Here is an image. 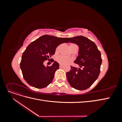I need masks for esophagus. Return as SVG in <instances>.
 <instances>
[{"mask_svg":"<svg viewBox=\"0 0 122 122\" xmlns=\"http://www.w3.org/2000/svg\"><path fill=\"white\" fill-rule=\"evenodd\" d=\"M64 67V65H61V64H60V68H62V67Z\"/></svg>","mask_w":122,"mask_h":122,"instance_id":"34e87169","label":"esophagus"}]
</instances>
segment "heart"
<instances>
[{"label": "heart", "mask_w": 122, "mask_h": 122, "mask_svg": "<svg viewBox=\"0 0 122 122\" xmlns=\"http://www.w3.org/2000/svg\"><path fill=\"white\" fill-rule=\"evenodd\" d=\"M75 44H70V46H72L74 45ZM57 61L59 62L62 64H68L70 63V62L72 61V59L69 57H66L65 56H60L57 58Z\"/></svg>", "instance_id": "b5f03b06"}]
</instances>
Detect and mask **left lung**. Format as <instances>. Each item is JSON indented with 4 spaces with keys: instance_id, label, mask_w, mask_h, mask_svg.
I'll list each match as a JSON object with an SVG mask.
<instances>
[{
    "instance_id": "obj_1",
    "label": "left lung",
    "mask_w": 122,
    "mask_h": 122,
    "mask_svg": "<svg viewBox=\"0 0 122 122\" xmlns=\"http://www.w3.org/2000/svg\"><path fill=\"white\" fill-rule=\"evenodd\" d=\"M68 42L79 47L78 55L75 60L79 68L71 66L66 73L69 83L78 90H84L90 87L97 80L102 64L101 52L95 43L88 38L80 36L67 38Z\"/></svg>"
}]
</instances>
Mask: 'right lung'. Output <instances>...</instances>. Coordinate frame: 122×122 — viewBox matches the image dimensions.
<instances>
[{
  "label": "right lung",
  "instance_id": "1",
  "mask_svg": "<svg viewBox=\"0 0 122 122\" xmlns=\"http://www.w3.org/2000/svg\"><path fill=\"white\" fill-rule=\"evenodd\" d=\"M64 43H68L66 38L46 35L27 47L22 56L20 68L28 84L33 87L42 88L52 82L55 71L59 69V64L53 60L52 66L46 67L44 62L54 55L57 47Z\"/></svg>",
  "mask_w": 122,
  "mask_h": 122
}]
</instances>
